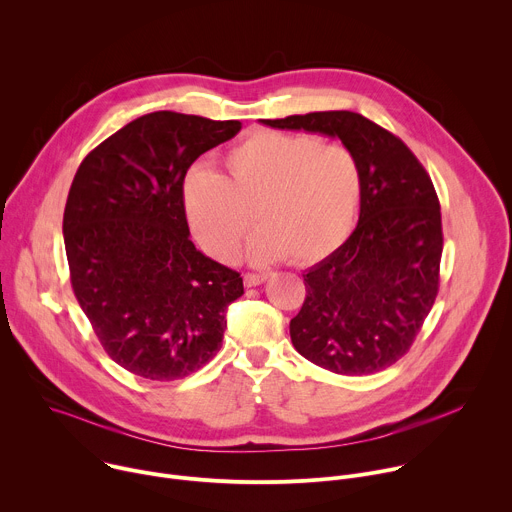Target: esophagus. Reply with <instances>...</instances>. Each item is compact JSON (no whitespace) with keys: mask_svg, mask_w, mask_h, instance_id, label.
<instances>
[{"mask_svg":"<svg viewBox=\"0 0 512 512\" xmlns=\"http://www.w3.org/2000/svg\"><path fill=\"white\" fill-rule=\"evenodd\" d=\"M267 277H269L267 273H247L243 277V281L247 287H255V285H261L263 281H267Z\"/></svg>","mask_w":512,"mask_h":512,"instance_id":"34e87169","label":"esophagus"}]
</instances>
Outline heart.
Instances as JSON below:
<instances>
[{
    "mask_svg": "<svg viewBox=\"0 0 512 512\" xmlns=\"http://www.w3.org/2000/svg\"><path fill=\"white\" fill-rule=\"evenodd\" d=\"M225 176L192 170L184 178L186 221L206 253L233 261L249 227L255 263L285 255L310 265L350 235L362 196L358 160L344 145L310 133L255 131L223 158Z\"/></svg>",
    "mask_w": 512,
    "mask_h": 512,
    "instance_id": "b5f03b06",
    "label": "heart"
}]
</instances>
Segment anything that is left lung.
I'll use <instances>...</instances> for the list:
<instances>
[{
    "mask_svg": "<svg viewBox=\"0 0 512 512\" xmlns=\"http://www.w3.org/2000/svg\"><path fill=\"white\" fill-rule=\"evenodd\" d=\"M336 137L362 174L358 225L304 275L306 302L289 322L294 348L336 375H373L413 344L440 285V200L407 145L352 111L259 119Z\"/></svg>",
    "mask_w": 512,
    "mask_h": 512,
    "instance_id": "left-lung-1",
    "label": "left lung"
}]
</instances>
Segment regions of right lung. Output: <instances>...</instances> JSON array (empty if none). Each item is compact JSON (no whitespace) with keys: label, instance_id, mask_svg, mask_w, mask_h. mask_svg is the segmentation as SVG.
Masks as SVG:
<instances>
[{"label":"right lung","instance_id":"right-lung-1","mask_svg":"<svg viewBox=\"0 0 512 512\" xmlns=\"http://www.w3.org/2000/svg\"><path fill=\"white\" fill-rule=\"evenodd\" d=\"M241 121L156 111L83 160L64 208L75 296L107 354L150 381L184 379L221 350L243 277L190 241L182 184Z\"/></svg>","mask_w":512,"mask_h":512}]
</instances>
